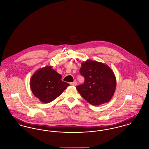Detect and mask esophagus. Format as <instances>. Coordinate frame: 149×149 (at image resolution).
Listing matches in <instances>:
<instances>
[{
	"label": "esophagus",
	"mask_w": 149,
	"mask_h": 149,
	"mask_svg": "<svg viewBox=\"0 0 149 149\" xmlns=\"http://www.w3.org/2000/svg\"><path fill=\"white\" fill-rule=\"evenodd\" d=\"M70 85H72V86H76V85H77V83L76 82H71V83H70Z\"/></svg>",
	"instance_id": "1"
}]
</instances>
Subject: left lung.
Listing matches in <instances>:
<instances>
[{
	"label": "left lung",
	"instance_id": "left-lung-1",
	"mask_svg": "<svg viewBox=\"0 0 149 149\" xmlns=\"http://www.w3.org/2000/svg\"><path fill=\"white\" fill-rule=\"evenodd\" d=\"M79 71L85 77L84 84L76 87L80 95L93 106L109 102L116 87L115 75L109 66L88 59L81 63Z\"/></svg>",
	"mask_w": 149,
	"mask_h": 149
}]
</instances>
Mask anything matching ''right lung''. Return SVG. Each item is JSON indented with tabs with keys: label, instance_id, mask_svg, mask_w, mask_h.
I'll use <instances>...</instances> for the list:
<instances>
[{
	"label": "right lung",
	"instance_id": "right-lung-1",
	"mask_svg": "<svg viewBox=\"0 0 149 149\" xmlns=\"http://www.w3.org/2000/svg\"><path fill=\"white\" fill-rule=\"evenodd\" d=\"M69 86L61 80V75L52 69L51 66L37 70L30 79V89L33 95L44 103L53 101Z\"/></svg>",
	"mask_w": 149,
	"mask_h": 149
}]
</instances>
